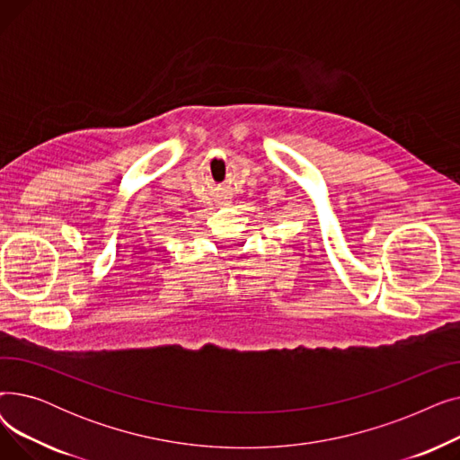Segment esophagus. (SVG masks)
<instances>
[{"instance_id":"obj_1","label":"esophagus","mask_w":460,"mask_h":460,"mask_svg":"<svg viewBox=\"0 0 460 460\" xmlns=\"http://www.w3.org/2000/svg\"><path fill=\"white\" fill-rule=\"evenodd\" d=\"M224 205H227V201H226V203H224Z\"/></svg>"}]
</instances>
